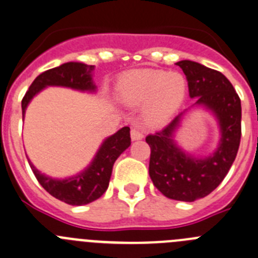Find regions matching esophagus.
I'll return each instance as SVG.
<instances>
[{"label":"esophagus","mask_w":258,"mask_h":258,"mask_svg":"<svg viewBox=\"0 0 258 258\" xmlns=\"http://www.w3.org/2000/svg\"><path fill=\"white\" fill-rule=\"evenodd\" d=\"M142 137H144V134H142L139 128H131V139L134 140V141L141 140Z\"/></svg>","instance_id":"34e87169"}]
</instances>
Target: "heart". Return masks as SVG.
Instances as JSON below:
<instances>
[{
	"label": "heart",
	"mask_w": 258,
	"mask_h": 258,
	"mask_svg": "<svg viewBox=\"0 0 258 258\" xmlns=\"http://www.w3.org/2000/svg\"><path fill=\"white\" fill-rule=\"evenodd\" d=\"M116 94L127 106H142L144 116L151 124L169 121L185 99L186 81L180 73L161 69H137L118 79Z\"/></svg>",
	"instance_id": "obj_1"
}]
</instances>
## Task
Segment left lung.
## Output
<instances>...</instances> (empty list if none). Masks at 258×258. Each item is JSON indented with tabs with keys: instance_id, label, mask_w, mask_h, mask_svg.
<instances>
[{
	"instance_id": "obj_1",
	"label": "left lung",
	"mask_w": 258,
	"mask_h": 258,
	"mask_svg": "<svg viewBox=\"0 0 258 258\" xmlns=\"http://www.w3.org/2000/svg\"><path fill=\"white\" fill-rule=\"evenodd\" d=\"M187 79L189 94L196 104L208 107L216 113L222 131L219 147L212 156L192 159L174 144L172 135L181 114L166 127L146 136L151 149L149 174L157 190L174 201L194 202L211 194L226 177L238 152L241 142V99L231 82L214 69L199 62H176Z\"/></svg>"
}]
</instances>
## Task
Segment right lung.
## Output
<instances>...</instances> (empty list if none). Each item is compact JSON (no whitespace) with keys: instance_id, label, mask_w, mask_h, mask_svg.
I'll return each instance as SVG.
<instances>
[{"instance_id":"obj_1","label":"right lung","mask_w":258,"mask_h":258,"mask_svg":"<svg viewBox=\"0 0 258 258\" xmlns=\"http://www.w3.org/2000/svg\"><path fill=\"white\" fill-rule=\"evenodd\" d=\"M93 68V66H87L83 62L71 61L40 74L32 82L29 91L22 98V118L30 99L46 86H61L79 91H94L96 87L91 77ZM130 145V127H123L103 142L92 165L86 171L67 180H55L45 176L35 169L31 162L29 164L37 181L50 196L71 206H83L92 203L103 196L108 187L114 161Z\"/></svg>"}]
</instances>
